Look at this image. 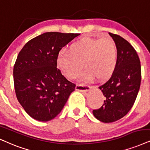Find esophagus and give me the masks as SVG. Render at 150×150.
I'll return each instance as SVG.
<instances>
[{
	"label": "esophagus",
	"instance_id": "esophagus-1",
	"mask_svg": "<svg viewBox=\"0 0 150 150\" xmlns=\"http://www.w3.org/2000/svg\"><path fill=\"white\" fill-rule=\"evenodd\" d=\"M91 88V86L86 84H77L75 87V89L77 91H79L82 92H86L89 91V89Z\"/></svg>",
	"mask_w": 150,
	"mask_h": 150
}]
</instances>
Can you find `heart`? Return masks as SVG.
<instances>
[{
    "label": "heart",
    "instance_id": "b5f03b06",
    "mask_svg": "<svg viewBox=\"0 0 150 150\" xmlns=\"http://www.w3.org/2000/svg\"><path fill=\"white\" fill-rule=\"evenodd\" d=\"M117 62V48L113 38H83L58 54L57 64L64 75L75 78L80 73L82 64L85 70L81 75L84 80L96 77L105 80L111 76Z\"/></svg>",
    "mask_w": 150,
    "mask_h": 150
}]
</instances>
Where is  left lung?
<instances>
[{"label": "left lung", "mask_w": 150, "mask_h": 150, "mask_svg": "<svg viewBox=\"0 0 150 150\" xmlns=\"http://www.w3.org/2000/svg\"><path fill=\"white\" fill-rule=\"evenodd\" d=\"M109 34L117 45V65L110 78L99 86L105 97L104 104L93 110L94 116L106 123L120 120L130 111L141 81V62L135 49L120 36Z\"/></svg>", "instance_id": "8db88e82"}]
</instances>
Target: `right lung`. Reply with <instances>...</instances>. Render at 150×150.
Segmentation results:
<instances>
[{
    "label": "right lung",
    "mask_w": 150,
    "mask_h": 150,
    "mask_svg": "<svg viewBox=\"0 0 150 150\" xmlns=\"http://www.w3.org/2000/svg\"><path fill=\"white\" fill-rule=\"evenodd\" d=\"M80 34L45 33L25 43L14 64L15 93L19 103L35 120L54 118L65 105L75 85L57 68L63 47Z\"/></svg>",
    "instance_id": "1"
}]
</instances>
